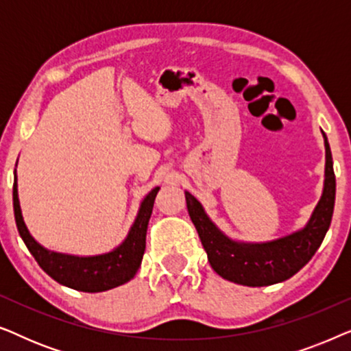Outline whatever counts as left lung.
<instances>
[{
	"label": "left lung",
	"instance_id": "obj_1",
	"mask_svg": "<svg viewBox=\"0 0 351 351\" xmlns=\"http://www.w3.org/2000/svg\"><path fill=\"white\" fill-rule=\"evenodd\" d=\"M326 147L324 190L318 206L305 225V228L275 239L270 243L247 244L237 243L220 232L206 215L203 206L193 195L185 191L186 209L199 234L208 261L214 271L232 282L243 286H270L294 276L305 267L328 233L332 220L335 203V174L328 137Z\"/></svg>",
	"mask_w": 351,
	"mask_h": 351
}]
</instances>
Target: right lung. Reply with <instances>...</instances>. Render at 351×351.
Wrapping results in <instances>:
<instances>
[{"mask_svg": "<svg viewBox=\"0 0 351 351\" xmlns=\"http://www.w3.org/2000/svg\"><path fill=\"white\" fill-rule=\"evenodd\" d=\"M160 186L153 189L142 201L137 219L129 230L128 238L123 244L112 252L94 257H76L47 251L38 244L23 222L21 204L17 196V176L14 172L12 201H14V217H16L17 230L21 238L25 243L28 251L43 270L60 285L71 289L83 292H102L121 286L132 280L138 267H141L143 252H145V237L148 220H150L153 204Z\"/></svg>", "mask_w": 351, "mask_h": 351, "instance_id": "1", "label": "right lung"}]
</instances>
